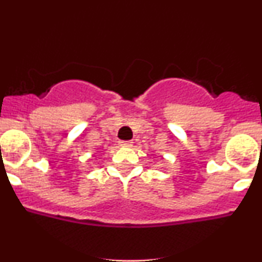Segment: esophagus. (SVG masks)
<instances>
[{"label": "esophagus", "mask_w": 262, "mask_h": 262, "mask_svg": "<svg viewBox=\"0 0 262 262\" xmlns=\"http://www.w3.org/2000/svg\"><path fill=\"white\" fill-rule=\"evenodd\" d=\"M119 146H133V141H119Z\"/></svg>", "instance_id": "esophagus-1"}]
</instances>
